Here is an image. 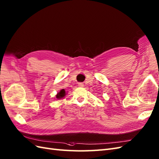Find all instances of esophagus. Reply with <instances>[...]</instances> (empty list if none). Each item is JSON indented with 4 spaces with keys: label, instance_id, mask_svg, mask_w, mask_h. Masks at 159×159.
<instances>
[{
    "label": "esophagus",
    "instance_id": "1",
    "mask_svg": "<svg viewBox=\"0 0 159 159\" xmlns=\"http://www.w3.org/2000/svg\"><path fill=\"white\" fill-rule=\"evenodd\" d=\"M78 84H79V86L80 87H83V86H84V84H83V83H79Z\"/></svg>",
    "mask_w": 159,
    "mask_h": 159
}]
</instances>
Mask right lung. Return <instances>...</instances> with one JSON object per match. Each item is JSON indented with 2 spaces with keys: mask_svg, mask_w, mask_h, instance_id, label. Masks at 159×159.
Wrapping results in <instances>:
<instances>
[{
  "mask_svg": "<svg viewBox=\"0 0 159 159\" xmlns=\"http://www.w3.org/2000/svg\"><path fill=\"white\" fill-rule=\"evenodd\" d=\"M65 94H66V92H65V90H64V89H62L61 91L58 93L57 94V96H56V97L58 98V99H60V98H62L63 97H64L65 96Z\"/></svg>",
  "mask_w": 159,
  "mask_h": 159,
  "instance_id": "1",
  "label": "right lung"
}]
</instances>
